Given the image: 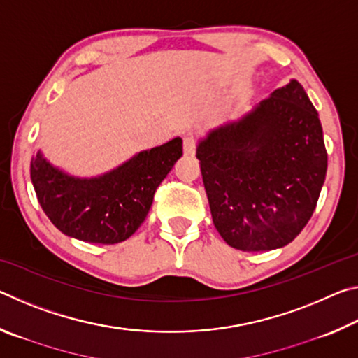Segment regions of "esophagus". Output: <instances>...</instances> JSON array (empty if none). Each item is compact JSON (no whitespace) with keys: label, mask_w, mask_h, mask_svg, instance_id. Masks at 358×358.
<instances>
[{"label":"esophagus","mask_w":358,"mask_h":358,"mask_svg":"<svg viewBox=\"0 0 358 358\" xmlns=\"http://www.w3.org/2000/svg\"><path fill=\"white\" fill-rule=\"evenodd\" d=\"M183 150H185V155H194V153H196V141H194L192 137L186 136L183 138Z\"/></svg>","instance_id":"esophagus-1"}]
</instances>
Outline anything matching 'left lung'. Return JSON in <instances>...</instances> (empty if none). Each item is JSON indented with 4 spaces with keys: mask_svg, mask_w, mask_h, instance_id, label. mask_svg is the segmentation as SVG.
<instances>
[{
    "mask_svg": "<svg viewBox=\"0 0 358 358\" xmlns=\"http://www.w3.org/2000/svg\"><path fill=\"white\" fill-rule=\"evenodd\" d=\"M197 157L216 230L246 252L290 243L313 216L327 173L319 115L296 80L211 131Z\"/></svg>",
    "mask_w": 358,
    "mask_h": 358,
    "instance_id": "left-lung-1",
    "label": "left lung"
}]
</instances>
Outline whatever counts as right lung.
Here are the masks:
<instances>
[{"label": "right lung", "instance_id": "right-lung-1", "mask_svg": "<svg viewBox=\"0 0 358 358\" xmlns=\"http://www.w3.org/2000/svg\"><path fill=\"white\" fill-rule=\"evenodd\" d=\"M183 155L180 137L142 151L99 178L80 180L42 157L31 159V181L53 226L82 241L113 245L129 238L147 217L155 192Z\"/></svg>", "mask_w": 358, "mask_h": 358}]
</instances>
